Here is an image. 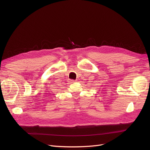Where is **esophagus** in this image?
<instances>
[{
  "instance_id": "obj_1",
  "label": "esophagus",
  "mask_w": 150,
  "mask_h": 150,
  "mask_svg": "<svg viewBox=\"0 0 150 150\" xmlns=\"http://www.w3.org/2000/svg\"><path fill=\"white\" fill-rule=\"evenodd\" d=\"M76 81L75 80H70V83H75Z\"/></svg>"
}]
</instances>
